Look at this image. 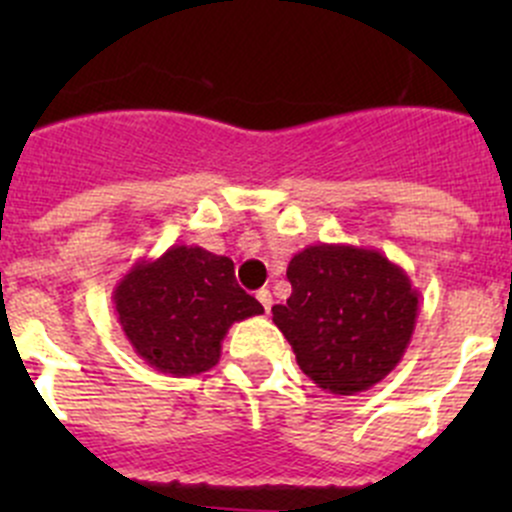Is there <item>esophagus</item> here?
Instances as JSON below:
<instances>
[{
  "label": "esophagus",
  "instance_id": "obj_1",
  "mask_svg": "<svg viewBox=\"0 0 512 512\" xmlns=\"http://www.w3.org/2000/svg\"><path fill=\"white\" fill-rule=\"evenodd\" d=\"M257 299H260L262 309H265V312H270V309H272V292H270V289H260V292H257Z\"/></svg>",
  "mask_w": 512,
  "mask_h": 512
}]
</instances>
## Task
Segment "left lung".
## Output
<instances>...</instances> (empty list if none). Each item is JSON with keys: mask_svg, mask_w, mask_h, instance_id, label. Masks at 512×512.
Instances as JSON below:
<instances>
[{"mask_svg": "<svg viewBox=\"0 0 512 512\" xmlns=\"http://www.w3.org/2000/svg\"><path fill=\"white\" fill-rule=\"evenodd\" d=\"M287 280L292 294L272 322L319 389L352 396L396 369L421 299L399 265L369 247L319 242L289 260Z\"/></svg>", "mask_w": 512, "mask_h": 512, "instance_id": "8db88e82", "label": "left lung"}]
</instances>
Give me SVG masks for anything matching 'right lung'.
I'll list each match as a JSON object with an SVG mask.
<instances>
[{"label":"right lung","instance_id":"obj_1","mask_svg":"<svg viewBox=\"0 0 512 512\" xmlns=\"http://www.w3.org/2000/svg\"><path fill=\"white\" fill-rule=\"evenodd\" d=\"M113 307L133 352L170 376L213 369L227 329L265 312L237 285L230 257L198 245L138 260L113 289Z\"/></svg>","mask_w":512,"mask_h":512}]
</instances>
